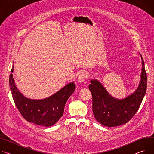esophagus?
I'll list each match as a JSON object with an SVG mask.
<instances>
[{"label":"esophagus","mask_w":154,"mask_h":154,"mask_svg":"<svg viewBox=\"0 0 154 154\" xmlns=\"http://www.w3.org/2000/svg\"><path fill=\"white\" fill-rule=\"evenodd\" d=\"M88 74L86 72H81L79 77H78V80L79 82L80 83H83L85 81V80L87 79L88 77Z\"/></svg>","instance_id":"34e87169"}]
</instances>
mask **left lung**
Listing matches in <instances>:
<instances>
[{
    "label": "left lung",
    "instance_id": "1",
    "mask_svg": "<svg viewBox=\"0 0 154 154\" xmlns=\"http://www.w3.org/2000/svg\"><path fill=\"white\" fill-rule=\"evenodd\" d=\"M142 59V69L140 84L135 93L123 100L111 97L97 80H91L88 88L92 95V110L95 119L107 127H115L128 122L136 113L147 89V74Z\"/></svg>",
    "mask_w": 154,
    "mask_h": 154
}]
</instances>
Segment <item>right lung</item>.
I'll list each match as a JSON object with an SVG mask.
<instances>
[{
  "mask_svg": "<svg viewBox=\"0 0 154 154\" xmlns=\"http://www.w3.org/2000/svg\"><path fill=\"white\" fill-rule=\"evenodd\" d=\"M14 67L11 72H13ZM9 85L16 107L23 118L38 125L51 126L54 125L64 113V106L75 89L72 82L53 95L44 100H31L25 97L16 87L13 74L9 77Z\"/></svg>",
  "mask_w": 154,
  "mask_h": 154,
  "instance_id": "obj_1",
  "label": "right lung"
}]
</instances>
